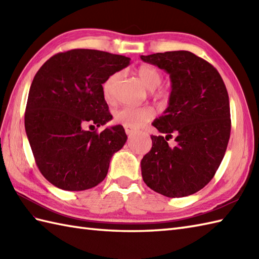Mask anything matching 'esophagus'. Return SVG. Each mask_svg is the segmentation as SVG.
Here are the masks:
<instances>
[{"label": "esophagus", "instance_id": "34e87169", "mask_svg": "<svg viewBox=\"0 0 259 259\" xmlns=\"http://www.w3.org/2000/svg\"><path fill=\"white\" fill-rule=\"evenodd\" d=\"M136 133L135 130H133V129H129V128H125V134L128 135V136H131V135H134Z\"/></svg>", "mask_w": 259, "mask_h": 259}]
</instances>
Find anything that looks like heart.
Masks as SVG:
<instances>
[{
    "mask_svg": "<svg viewBox=\"0 0 259 259\" xmlns=\"http://www.w3.org/2000/svg\"><path fill=\"white\" fill-rule=\"evenodd\" d=\"M138 74L145 85L148 89L152 90L156 96H166V91L164 90H156V88L160 85L162 81V75L157 68L149 64H142L138 69ZM120 78L121 73L115 72L103 82L102 92L107 101L113 100L115 87H117ZM153 117H155V111L150 107H123L117 110L113 114L115 122L129 129H138L151 121Z\"/></svg>",
    "mask_w": 259,
    "mask_h": 259,
    "instance_id": "b5f03b06",
    "label": "heart"
}]
</instances>
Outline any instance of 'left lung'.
Masks as SVG:
<instances>
[{"instance_id":"8db88e82","label":"left lung","mask_w":259,"mask_h":259,"mask_svg":"<svg viewBox=\"0 0 259 259\" xmlns=\"http://www.w3.org/2000/svg\"><path fill=\"white\" fill-rule=\"evenodd\" d=\"M166 71L171 80L169 106L153 126L163 136H151V150L142 158L146 185L170 198L202 189L221 166L230 137L228 92L212 65L189 51L141 56ZM176 135L171 148L169 138Z\"/></svg>"}]
</instances>
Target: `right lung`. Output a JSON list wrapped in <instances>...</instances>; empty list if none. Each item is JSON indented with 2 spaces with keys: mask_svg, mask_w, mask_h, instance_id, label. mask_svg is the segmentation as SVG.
Returning <instances> with one entry per match:
<instances>
[{
  "mask_svg": "<svg viewBox=\"0 0 259 259\" xmlns=\"http://www.w3.org/2000/svg\"><path fill=\"white\" fill-rule=\"evenodd\" d=\"M129 63L124 56L74 49L54 54L36 72L24 124L36 166L53 186L81 191L106 178L110 159L126 141L123 126L101 133L84 126L112 119L102 84Z\"/></svg>",
  "mask_w": 259,
  "mask_h": 259,
  "instance_id": "1",
  "label": "right lung"
}]
</instances>
